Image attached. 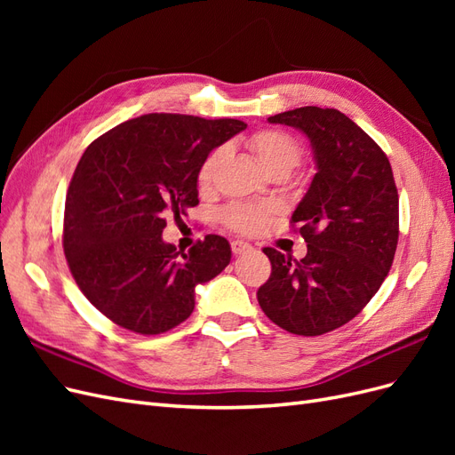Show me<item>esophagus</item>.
<instances>
[{
	"mask_svg": "<svg viewBox=\"0 0 455 455\" xmlns=\"http://www.w3.org/2000/svg\"><path fill=\"white\" fill-rule=\"evenodd\" d=\"M251 251H252V246H251L249 243H244V241H231V252L235 254V256L246 254V252H251Z\"/></svg>",
	"mask_w": 455,
	"mask_h": 455,
	"instance_id": "34e87169",
	"label": "esophagus"
}]
</instances>
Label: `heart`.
<instances>
[{"instance_id": "b5f03b06", "label": "heart", "mask_w": 455, "mask_h": 455, "mask_svg": "<svg viewBox=\"0 0 455 455\" xmlns=\"http://www.w3.org/2000/svg\"><path fill=\"white\" fill-rule=\"evenodd\" d=\"M246 146L251 148L254 157L267 174H288L298 167L304 149L294 140L291 134L277 129H261L246 139ZM226 159V148H216L206 156L197 171V186L201 189H209L214 182L218 167ZM271 214V206L267 204H251V203H231L220 214L222 222L239 233H258L264 229Z\"/></svg>"}]
</instances>
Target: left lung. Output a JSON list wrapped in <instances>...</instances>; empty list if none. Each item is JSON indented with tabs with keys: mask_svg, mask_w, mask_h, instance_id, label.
Returning a JSON list of instances; mask_svg holds the SVG:
<instances>
[{
	"mask_svg": "<svg viewBox=\"0 0 455 455\" xmlns=\"http://www.w3.org/2000/svg\"><path fill=\"white\" fill-rule=\"evenodd\" d=\"M304 132L316 174L291 224L306 258L264 249L271 261L258 304L298 336H321L359 315L387 277L398 243V194L387 156L334 108L304 106L267 117Z\"/></svg>",
	"mask_w": 455,
	"mask_h": 455,
	"instance_id": "left-lung-1",
	"label": "left lung"
}]
</instances>
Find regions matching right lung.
Here are the masks:
<instances>
[{"instance_id":"right-lung-1","label":"right lung","mask_w":455,"mask_h":455,"mask_svg":"<svg viewBox=\"0 0 455 455\" xmlns=\"http://www.w3.org/2000/svg\"><path fill=\"white\" fill-rule=\"evenodd\" d=\"M239 119L148 114L99 136L66 196L62 244L79 291L109 321L156 336L184 323L196 286L222 273L229 243L206 235L188 252L164 243L167 216L199 204L203 159L244 131Z\"/></svg>"}]
</instances>
